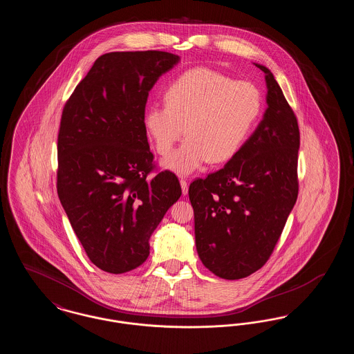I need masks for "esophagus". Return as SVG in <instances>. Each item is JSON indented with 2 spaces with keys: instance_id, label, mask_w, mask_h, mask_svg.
I'll use <instances>...</instances> for the list:
<instances>
[{
  "instance_id": "esophagus-1",
  "label": "esophagus",
  "mask_w": 354,
  "mask_h": 354,
  "mask_svg": "<svg viewBox=\"0 0 354 354\" xmlns=\"http://www.w3.org/2000/svg\"><path fill=\"white\" fill-rule=\"evenodd\" d=\"M180 185H182V191H183V194H187V191H188V182L185 180V179H180Z\"/></svg>"
}]
</instances>
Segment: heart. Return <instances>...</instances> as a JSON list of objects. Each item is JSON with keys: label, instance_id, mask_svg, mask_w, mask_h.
<instances>
[{"label": "heart", "instance_id": "1", "mask_svg": "<svg viewBox=\"0 0 354 354\" xmlns=\"http://www.w3.org/2000/svg\"><path fill=\"white\" fill-rule=\"evenodd\" d=\"M165 106L152 104L145 127L165 156L185 133V143L165 159V167L188 175L208 162L235 158L261 114V93L250 81L208 68L187 70L166 87Z\"/></svg>", "mask_w": 354, "mask_h": 354}]
</instances>
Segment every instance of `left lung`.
I'll return each mask as SVG.
<instances>
[{
	"mask_svg": "<svg viewBox=\"0 0 354 354\" xmlns=\"http://www.w3.org/2000/svg\"><path fill=\"white\" fill-rule=\"evenodd\" d=\"M256 66L267 74L264 118L235 158L188 189L198 254L227 280L247 277L268 261L299 195L297 118L273 74Z\"/></svg>",
	"mask_w": 354,
	"mask_h": 354,
	"instance_id": "obj_1",
	"label": "left lung"
}]
</instances>
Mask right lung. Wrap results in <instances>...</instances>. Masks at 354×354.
Instances as JSON below:
<instances>
[{
  "mask_svg": "<svg viewBox=\"0 0 354 354\" xmlns=\"http://www.w3.org/2000/svg\"><path fill=\"white\" fill-rule=\"evenodd\" d=\"M178 61L167 51L106 53L64 106L57 192L87 257L104 272L142 266L153 230L182 195L178 176L156 167L145 127L149 91Z\"/></svg>",
  "mask_w": 354,
  "mask_h": 354,
  "instance_id": "obj_1",
  "label": "right lung"
}]
</instances>
